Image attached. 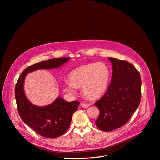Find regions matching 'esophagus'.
<instances>
[{"instance_id": "obj_1", "label": "esophagus", "mask_w": 160, "mask_h": 160, "mask_svg": "<svg viewBox=\"0 0 160 160\" xmlns=\"http://www.w3.org/2000/svg\"><path fill=\"white\" fill-rule=\"evenodd\" d=\"M80 105L83 108H88V107H89V104H86V103H84V102H82L80 104Z\"/></svg>"}]
</instances>
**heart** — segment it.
Segmentation results:
<instances>
[{
    "label": "heart",
    "mask_w": 160,
    "mask_h": 160,
    "mask_svg": "<svg viewBox=\"0 0 160 160\" xmlns=\"http://www.w3.org/2000/svg\"><path fill=\"white\" fill-rule=\"evenodd\" d=\"M110 76L108 67L102 62L83 65L68 74V80L62 84L68 93L75 94L77 88L82 86V92L90 99H96L105 92Z\"/></svg>",
    "instance_id": "heart-1"
}]
</instances>
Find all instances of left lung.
Returning a JSON list of instances; mask_svg holds the SVG:
<instances>
[{
  "instance_id": "8db88e82",
  "label": "left lung",
  "mask_w": 160,
  "mask_h": 160,
  "mask_svg": "<svg viewBox=\"0 0 160 160\" xmlns=\"http://www.w3.org/2000/svg\"><path fill=\"white\" fill-rule=\"evenodd\" d=\"M112 65V75L107 91L95 102L99 109L97 127L110 131L123 126L140 105L141 79L136 68L128 61L108 58Z\"/></svg>"
}]
</instances>
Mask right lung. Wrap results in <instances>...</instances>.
Wrapping results in <instances>:
<instances>
[{
  "mask_svg": "<svg viewBox=\"0 0 160 160\" xmlns=\"http://www.w3.org/2000/svg\"><path fill=\"white\" fill-rule=\"evenodd\" d=\"M71 58H60L43 61L26 68L20 75L15 87V97L19 116L22 120L39 135L48 137H58L67 131L72 114L78 110L80 102H68L58 97L50 105L37 106L31 103L24 92V82L28 73L40 69L60 67Z\"/></svg>",
  "mask_w": 160,
  "mask_h": 160,
  "instance_id": "obj_1",
  "label": "right lung"
}]
</instances>
